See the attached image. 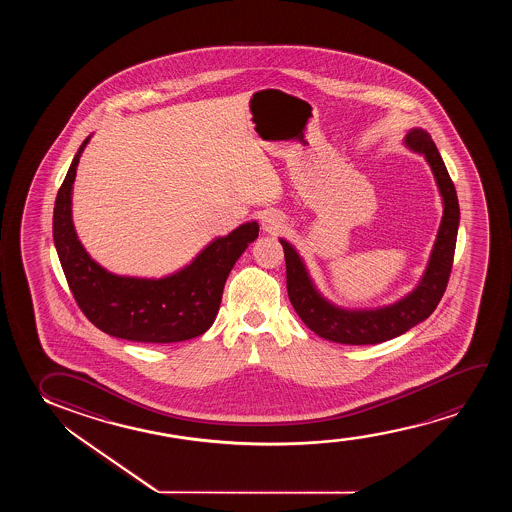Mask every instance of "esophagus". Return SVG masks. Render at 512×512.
I'll use <instances>...</instances> for the list:
<instances>
[{
	"instance_id": "obj_1",
	"label": "esophagus",
	"mask_w": 512,
	"mask_h": 512,
	"mask_svg": "<svg viewBox=\"0 0 512 512\" xmlns=\"http://www.w3.org/2000/svg\"><path fill=\"white\" fill-rule=\"evenodd\" d=\"M260 225H262V231L274 234V232L280 231L281 227L285 225V220H283L278 211H264L262 217H260Z\"/></svg>"
}]
</instances>
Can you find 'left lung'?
Returning a JSON list of instances; mask_svg holds the SVG:
<instances>
[{
  "label": "left lung",
  "instance_id": "8db88e82",
  "mask_svg": "<svg viewBox=\"0 0 512 512\" xmlns=\"http://www.w3.org/2000/svg\"><path fill=\"white\" fill-rule=\"evenodd\" d=\"M404 145L414 154L425 157L442 199L441 225L427 267L409 294L400 297L399 301L378 308H341L318 290L306 262L301 253L295 250V246L287 239L280 238L287 262L288 299L297 315L301 316L302 322L327 341L358 346L383 343L400 336L434 313L448 287L460 225V206L455 185L449 178L439 150L425 129H409Z\"/></svg>",
  "mask_w": 512,
  "mask_h": 512
}]
</instances>
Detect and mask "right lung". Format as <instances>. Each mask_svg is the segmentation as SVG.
Instances as JSON below:
<instances>
[{
    "label": "right lung",
    "mask_w": 512,
    "mask_h": 512,
    "mask_svg": "<svg viewBox=\"0 0 512 512\" xmlns=\"http://www.w3.org/2000/svg\"><path fill=\"white\" fill-rule=\"evenodd\" d=\"M85 138L73 157L54 206V245L73 297L106 334L134 343L168 344L201 336L217 318L227 276L259 236L252 220L211 239L187 266L162 278L115 274L92 259L73 224V183Z\"/></svg>",
    "instance_id": "1"
}]
</instances>
